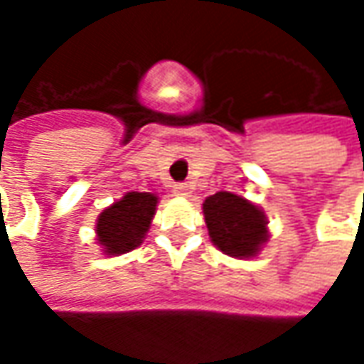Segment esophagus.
Returning <instances> with one entry per match:
<instances>
[{
    "mask_svg": "<svg viewBox=\"0 0 364 364\" xmlns=\"http://www.w3.org/2000/svg\"><path fill=\"white\" fill-rule=\"evenodd\" d=\"M172 190H174V194H178V196H188L190 194V186L188 184H184V182H178V184H174Z\"/></svg>",
    "mask_w": 364,
    "mask_h": 364,
    "instance_id": "esophagus-1",
    "label": "esophagus"
}]
</instances>
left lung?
Instances as JSON below:
<instances>
[{"label":"left lung","mask_w":364,"mask_h":364,"mask_svg":"<svg viewBox=\"0 0 364 364\" xmlns=\"http://www.w3.org/2000/svg\"><path fill=\"white\" fill-rule=\"evenodd\" d=\"M208 235L231 257H253L267 241L265 215L255 204L231 192H217L203 204Z\"/></svg>","instance_id":"1"}]
</instances>
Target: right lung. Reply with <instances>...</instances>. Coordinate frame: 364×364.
Segmentation results:
<instances>
[{"label": "right lung", "mask_w": 364, "mask_h": 364, "mask_svg": "<svg viewBox=\"0 0 364 364\" xmlns=\"http://www.w3.org/2000/svg\"><path fill=\"white\" fill-rule=\"evenodd\" d=\"M158 196L149 192H127L119 203L105 208L97 220V241L107 255H121L141 243L156 213Z\"/></svg>", "instance_id": "add662e5"}]
</instances>
